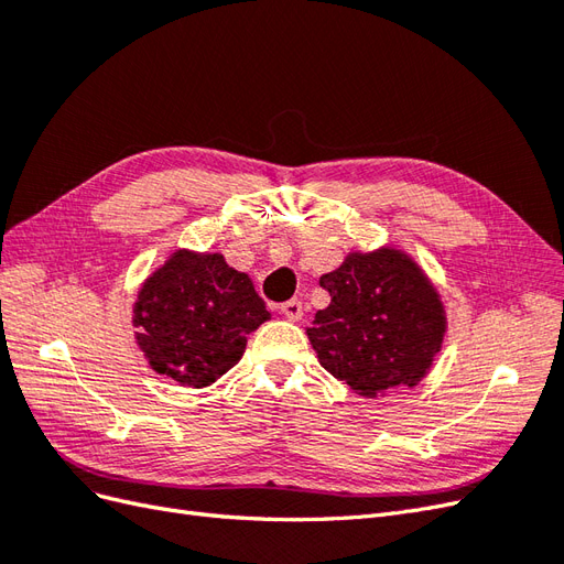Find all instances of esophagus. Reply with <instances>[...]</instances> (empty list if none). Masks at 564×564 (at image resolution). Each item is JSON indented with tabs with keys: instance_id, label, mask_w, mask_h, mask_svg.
<instances>
[{
	"instance_id": "esophagus-1",
	"label": "esophagus",
	"mask_w": 564,
	"mask_h": 564,
	"mask_svg": "<svg viewBox=\"0 0 564 564\" xmlns=\"http://www.w3.org/2000/svg\"><path fill=\"white\" fill-rule=\"evenodd\" d=\"M282 315L289 319V322H299L301 317H303V303L299 301V299H292V301H286V303H282Z\"/></svg>"
}]
</instances>
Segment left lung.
<instances>
[{"label": "left lung", "instance_id": "obj_1", "mask_svg": "<svg viewBox=\"0 0 564 564\" xmlns=\"http://www.w3.org/2000/svg\"><path fill=\"white\" fill-rule=\"evenodd\" d=\"M319 284L332 303L305 334L332 377L362 398L429 377L447 334V311L412 253L352 249Z\"/></svg>", "mask_w": 564, "mask_h": 564}]
</instances>
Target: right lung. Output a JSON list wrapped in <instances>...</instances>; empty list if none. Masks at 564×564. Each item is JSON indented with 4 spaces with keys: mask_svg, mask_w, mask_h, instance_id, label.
I'll list each match as a JSON object with an SVG mask.
<instances>
[{
    "mask_svg": "<svg viewBox=\"0 0 564 564\" xmlns=\"http://www.w3.org/2000/svg\"><path fill=\"white\" fill-rule=\"evenodd\" d=\"M268 319L247 272L230 268L224 253L195 249L169 253L143 280L131 313L150 369L187 388L216 383Z\"/></svg>",
    "mask_w": 564,
    "mask_h": 564,
    "instance_id": "add662e5",
    "label": "right lung"
}]
</instances>
